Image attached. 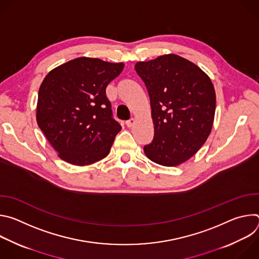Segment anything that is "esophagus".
<instances>
[{
  "instance_id": "34e87169",
  "label": "esophagus",
  "mask_w": 259,
  "mask_h": 259,
  "mask_svg": "<svg viewBox=\"0 0 259 259\" xmlns=\"http://www.w3.org/2000/svg\"><path fill=\"white\" fill-rule=\"evenodd\" d=\"M134 122H135V120L132 118V119H130V120H128V121H126V123H125V124H126V126H127V127H129V128H130V127H132V126L134 125Z\"/></svg>"
}]
</instances>
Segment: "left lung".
<instances>
[{
    "label": "left lung",
    "mask_w": 259,
    "mask_h": 259,
    "mask_svg": "<svg viewBox=\"0 0 259 259\" xmlns=\"http://www.w3.org/2000/svg\"><path fill=\"white\" fill-rule=\"evenodd\" d=\"M135 70L149 93L154 138L143 151L153 162L176 166L193 157L209 136L216 96L206 73L175 54L137 62Z\"/></svg>",
    "instance_id": "left-lung-1"
}]
</instances>
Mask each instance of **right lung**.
<instances>
[{"instance_id": "add662e5", "label": "right lung", "mask_w": 259, "mask_h": 259, "mask_svg": "<svg viewBox=\"0 0 259 259\" xmlns=\"http://www.w3.org/2000/svg\"><path fill=\"white\" fill-rule=\"evenodd\" d=\"M123 67L80 57L46 76L39 89L36 122L60 159L85 166L108 155L122 127L113 118L105 88Z\"/></svg>"}]
</instances>
